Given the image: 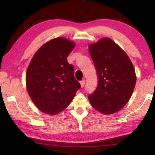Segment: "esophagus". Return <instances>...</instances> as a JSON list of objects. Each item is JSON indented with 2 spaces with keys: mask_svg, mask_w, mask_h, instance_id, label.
I'll return each mask as SVG.
<instances>
[{
  "mask_svg": "<svg viewBox=\"0 0 155 155\" xmlns=\"http://www.w3.org/2000/svg\"><path fill=\"white\" fill-rule=\"evenodd\" d=\"M80 84H81V87H84V85H85V79H83L82 81H80Z\"/></svg>",
  "mask_w": 155,
  "mask_h": 155,
  "instance_id": "obj_1",
  "label": "esophagus"
}]
</instances>
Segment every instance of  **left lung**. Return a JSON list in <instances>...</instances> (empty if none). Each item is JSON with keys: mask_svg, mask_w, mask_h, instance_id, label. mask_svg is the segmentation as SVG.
Returning a JSON list of instances; mask_svg holds the SVG:
<instances>
[{"mask_svg": "<svg viewBox=\"0 0 155 155\" xmlns=\"http://www.w3.org/2000/svg\"><path fill=\"white\" fill-rule=\"evenodd\" d=\"M89 51L98 79L89 101L102 114H114L122 109L132 96L136 83L134 67L126 52L109 38L91 44Z\"/></svg>", "mask_w": 155, "mask_h": 155, "instance_id": "obj_1", "label": "left lung"}]
</instances>
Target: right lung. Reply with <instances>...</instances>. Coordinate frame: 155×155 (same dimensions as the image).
Wrapping results in <instances>:
<instances>
[{"label": "right lung", "mask_w": 155, "mask_h": 155, "mask_svg": "<svg viewBox=\"0 0 155 155\" xmlns=\"http://www.w3.org/2000/svg\"><path fill=\"white\" fill-rule=\"evenodd\" d=\"M75 44L54 38L35 52L26 74V85L33 103L44 113L55 115L71 103L81 87L74 76V66L67 57Z\"/></svg>", "instance_id": "right-lung-1"}]
</instances>
